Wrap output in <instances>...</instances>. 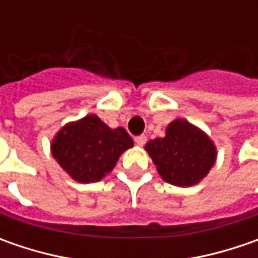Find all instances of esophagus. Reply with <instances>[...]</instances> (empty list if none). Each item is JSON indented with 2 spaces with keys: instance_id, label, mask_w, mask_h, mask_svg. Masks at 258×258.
<instances>
[{
  "instance_id": "obj_1",
  "label": "esophagus",
  "mask_w": 258,
  "mask_h": 258,
  "mask_svg": "<svg viewBox=\"0 0 258 258\" xmlns=\"http://www.w3.org/2000/svg\"><path fill=\"white\" fill-rule=\"evenodd\" d=\"M135 144L139 145V146H144V145L146 144V136H144V135L136 136V138H135Z\"/></svg>"
}]
</instances>
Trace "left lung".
<instances>
[{
  "mask_svg": "<svg viewBox=\"0 0 258 258\" xmlns=\"http://www.w3.org/2000/svg\"><path fill=\"white\" fill-rule=\"evenodd\" d=\"M145 149L162 179L176 186H191L207 176L215 164L217 149L201 129L175 119L164 138L149 141Z\"/></svg>",
  "mask_w": 258,
  "mask_h": 258,
  "instance_id": "1",
  "label": "left lung"
}]
</instances>
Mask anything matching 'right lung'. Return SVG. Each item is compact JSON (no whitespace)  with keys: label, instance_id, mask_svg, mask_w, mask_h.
<instances>
[{"label":"right lung","instance_id":"right-lung-1","mask_svg":"<svg viewBox=\"0 0 258 258\" xmlns=\"http://www.w3.org/2000/svg\"><path fill=\"white\" fill-rule=\"evenodd\" d=\"M134 146L123 127L110 129L96 114L66 124L51 142V154L75 181L97 182Z\"/></svg>","mask_w":258,"mask_h":258}]
</instances>
